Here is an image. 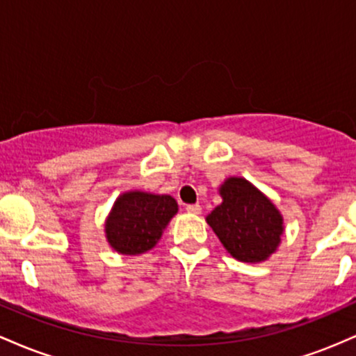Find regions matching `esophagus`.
<instances>
[{
	"instance_id": "1",
	"label": "esophagus",
	"mask_w": 356,
	"mask_h": 356,
	"mask_svg": "<svg viewBox=\"0 0 356 356\" xmlns=\"http://www.w3.org/2000/svg\"><path fill=\"white\" fill-rule=\"evenodd\" d=\"M186 211H188V213L198 215L200 211H202V207H200L198 203H193V205H186Z\"/></svg>"
}]
</instances>
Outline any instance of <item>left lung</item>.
<instances>
[{
	"label": "left lung",
	"instance_id": "8db88e82",
	"mask_svg": "<svg viewBox=\"0 0 356 356\" xmlns=\"http://www.w3.org/2000/svg\"><path fill=\"white\" fill-rule=\"evenodd\" d=\"M218 191L222 203L209 213L207 223L232 257L242 262L266 261L281 243L282 215L245 178H227Z\"/></svg>",
	"mask_w": 356,
	"mask_h": 356
}]
</instances>
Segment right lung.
Here are the masks:
<instances>
[{
  "mask_svg": "<svg viewBox=\"0 0 356 356\" xmlns=\"http://www.w3.org/2000/svg\"><path fill=\"white\" fill-rule=\"evenodd\" d=\"M177 211V200L170 195L126 191L106 220L107 242L119 254H145L156 245Z\"/></svg>",
  "mask_w": 356,
  "mask_h": 356,
  "instance_id": "1",
  "label": "right lung"
}]
</instances>
